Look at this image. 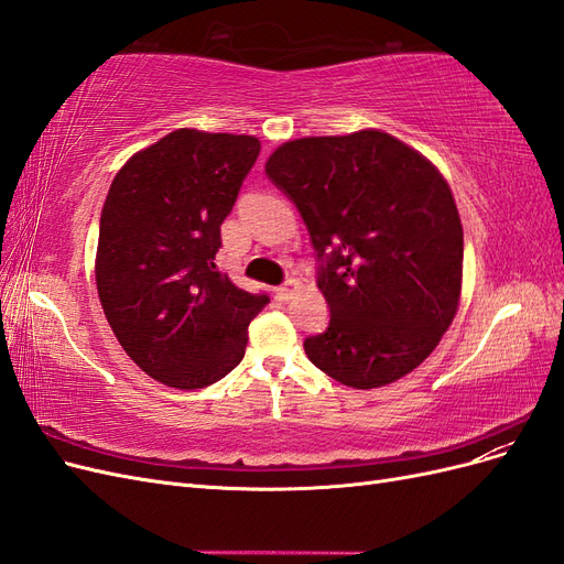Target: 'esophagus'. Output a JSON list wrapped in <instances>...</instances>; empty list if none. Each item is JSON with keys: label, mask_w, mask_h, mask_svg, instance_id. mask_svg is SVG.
Listing matches in <instances>:
<instances>
[{"label": "esophagus", "mask_w": 564, "mask_h": 564, "mask_svg": "<svg viewBox=\"0 0 564 564\" xmlns=\"http://www.w3.org/2000/svg\"><path fill=\"white\" fill-rule=\"evenodd\" d=\"M296 289H299V282H296V280H286L284 284L275 286V299H278V301H289V299L294 296Z\"/></svg>", "instance_id": "34e87169"}]
</instances>
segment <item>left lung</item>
<instances>
[{
	"mask_svg": "<svg viewBox=\"0 0 564 564\" xmlns=\"http://www.w3.org/2000/svg\"><path fill=\"white\" fill-rule=\"evenodd\" d=\"M265 174L308 228L332 313L327 329L303 340L308 360L360 390L416 369L460 294L464 228L447 181L377 129L289 141Z\"/></svg>",
	"mask_w": 564,
	"mask_h": 564,
	"instance_id": "obj_1",
	"label": "left lung"
}]
</instances>
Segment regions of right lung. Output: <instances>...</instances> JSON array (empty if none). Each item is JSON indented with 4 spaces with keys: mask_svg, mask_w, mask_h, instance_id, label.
Here are the masks:
<instances>
[{
    "mask_svg": "<svg viewBox=\"0 0 564 564\" xmlns=\"http://www.w3.org/2000/svg\"><path fill=\"white\" fill-rule=\"evenodd\" d=\"M253 135L178 129L119 169L100 214L96 286L131 360L155 381L195 390L242 362L268 294L216 268L220 224L259 158Z\"/></svg>",
    "mask_w": 564,
    "mask_h": 564,
    "instance_id": "obj_1",
    "label": "right lung"
}]
</instances>
